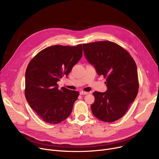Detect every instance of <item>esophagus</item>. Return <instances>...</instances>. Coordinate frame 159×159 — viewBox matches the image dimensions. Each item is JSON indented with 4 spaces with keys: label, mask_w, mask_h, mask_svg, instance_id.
<instances>
[{
    "label": "esophagus",
    "mask_w": 159,
    "mask_h": 159,
    "mask_svg": "<svg viewBox=\"0 0 159 159\" xmlns=\"http://www.w3.org/2000/svg\"><path fill=\"white\" fill-rule=\"evenodd\" d=\"M80 94H81V95H84V94H89V92H86V91H80Z\"/></svg>",
    "instance_id": "obj_1"
}]
</instances>
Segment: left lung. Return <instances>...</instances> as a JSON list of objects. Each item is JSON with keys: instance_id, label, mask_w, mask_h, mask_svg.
<instances>
[{"instance_id": "left-lung-1", "label": "left lung", "mask_w": 159, "mask_h": 159, "mask_svg": "<svg viewBox=\"0 0 159 159\" xmlns=\"http://www.w3.org/2000/svg\"><path fill=\"white\" fill-rule=\"evenodd\" d=\"M84 55L99 75L106 78L107 91H94L91 111L104 122L122 118L135 99L139 90L137 66L129 52L109 41L84 43Z\"/></svg>"}]
</instances>
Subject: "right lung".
Wrapping results in <instances>:
<instances>
[{"label": "right lung", "instance_id": "right-lung-1", "mask_svg": "<svg viewBox=\"0 0 159 159\" xmlns=\"http://www.w3.org/2000/svg\"><path fill=\"white\" fill-rule=\"evenodd\" d=\"M82 56V45L47 47L29 62L25 72V95L30 107L44 121L57 124L70 115L79 91L57 88Z\"/></svg>", "mask_w": 159, "mask_h": 159}]
</instances>
